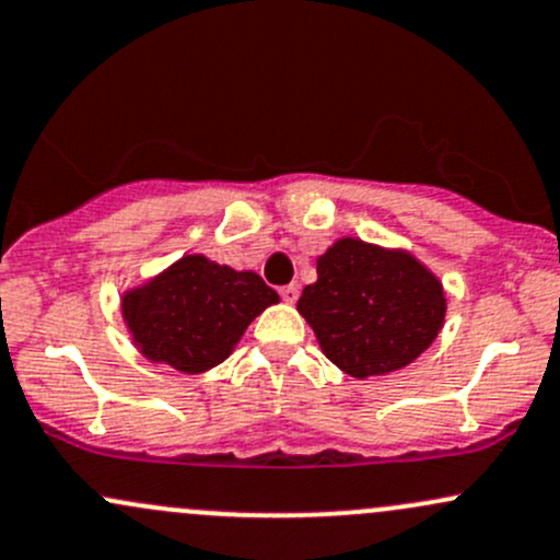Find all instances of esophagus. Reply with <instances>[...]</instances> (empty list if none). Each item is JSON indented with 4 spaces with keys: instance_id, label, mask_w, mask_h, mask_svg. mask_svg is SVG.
Returning <instances> with one entry per match:
<instances>
[{
    "instance_id": "esophagus-1",
    "label": "esophagus",
    "mask_w": 560,
    "mask_h": 560,
    "mask_svg": "<svg viewBox=\"0 0 560 560\" xmlns=\"http://www.w3.org/2000/svg\"><path fill=\"white\" fill-rule=\"evenodd\" d=\"M278 293H280V299L285 301V304H293V301L299 299V285H293V282H291V285H282Z\"/></svg>"
}]
</instances>
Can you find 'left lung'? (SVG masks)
<instances>
[{"label":"left lung","instance_id":"8db88e82","mask_svg":"<svg viewBox=\"0 0 560 560\" xmlns=\"http://www.w3.org/2000/svg\"><path fill=\"white\" fill-rule=\"evenodd\" d=\"M444 291L405 250L343 237L317 259L299 312L332 364L354 378L405 368L431 347L444 323Z\"/></svg>","mask_w":560,"mask_h":560}]
</instances>
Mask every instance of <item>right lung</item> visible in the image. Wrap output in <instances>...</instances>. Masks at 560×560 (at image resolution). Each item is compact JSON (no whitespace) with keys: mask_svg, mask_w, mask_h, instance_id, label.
<instances>
[{"mask_svg":"<svg viewBox=\"0 0 560 560\" xmlns=\"http://www.w3.org/2000/svg\"><path fill=\"white\" fill-rule=\"evenodd\" d=\"M269 304H278V293L259 275L182 256L124 296V319L148 360L196 375L228 360L250 319Z\"/></svg>","mask_w":560,"mask_h":560,"instance_id":"obj_1","label":"right lung"}]
</instances>
